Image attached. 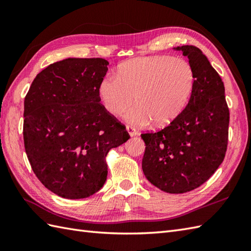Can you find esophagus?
<instances>
[{"mask_svg":"<svg viewBox=\"0 0 251 251\" xmlns=\"http://www.w3.org/2000/svg\"><path fill=\"white\" fill-rule=\"evenodd\" d=\"M126 130L128 131V134H129L130 136H136V135L138 134L137 129L134 128V127H131V126H126Z\"/></svg>","mask_w":251,"mask_h":251,"instance_id":"obj_1","label":"esophagus"}]
</instances>
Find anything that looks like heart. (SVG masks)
<instances>
[{"instance_id":"b5f03b06","label":"heart","mask_w":251,"mask_h":251,"mask_svg":"<svg viewBox=\"0 0 251 251\" xmlns=\"http://www.w3.org/2000/svg\"><path fill=\"white\" fill-rule=\"evenodd\" d=\"M194 72L183 58L138 57L122 63L117 75L101 79L99 97L110 114L119 116L134 103L126 120L137 126L163 127L184 109L193 92Z\"/></svg>"}]
</instances>
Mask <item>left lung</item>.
Returning a JSON list of instances; mask_svg holds the SVG:
<instances>
[{
  "instance_id": "8db88e82",
  "label": "left lung",
  "mask_w": 251,
  "mask_h": 251,
  "mask_svg": "<svg viewBox=\"0 0 251 251\" xmlns=\"http://www.w3.org/2000/svg\"><path fill=\"white\" fill-rule=\"evenodd\" d=\"M176 50L189 58L194 72L189 103L168 126L141 138L147 179L159 190L179 194L205 183L223 162L230 111L222 79L201 50L192 45Z\"/></svg>"
}]
</instances>
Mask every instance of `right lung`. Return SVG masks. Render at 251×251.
<instances>
[{
  "label": "right lung",
  "mask_w": 251,
  "mask_h": 251,
  "mask_svg": "<svg viewBox=\"0 0 251 251\" xmlns=\"http://www.w3.org/2000/svg\"><path fill=\"white\" fill-rule=\"evenodd\" d=\"M102 58H68L37 74L25 98L24 141L31 168L45 188L85 199L106 180V154L129 139L100 103L108 71Z\"/></svg>",
  "instance_id": "right-lung-1"
}]
</instances>
